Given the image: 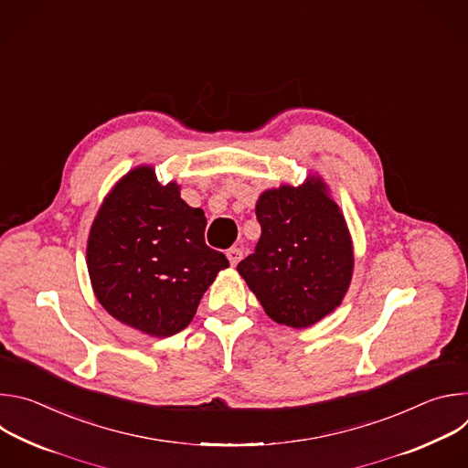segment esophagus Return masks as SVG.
I'll return each instance as SVG.
<instances>
[{
    "mask_svg": "<svg viewBox=\"0 0 468 468\" xmlns=\"http://www.w3.org/2000/svg\"><path fill=\"white\" fill-rule=\"evenodd\" d=\"M226 255H228L229 262L235 266V264L242 259V250H240V248H229V250L226 251Z\"/></svg>",
    "mask_w": 468,
    "mask_h": 468,
    "instance_id": "1",
    "label": "esophagus"
}]
</instances>
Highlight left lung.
I'll list each match as a JSON object with an SVG mask.
<instances>
[{"mask_svg":"<svg viewBox=\"0 0 468 468\" xmlns=\"http://www.w3.org/2000/svg\"><path fill=\"white\" fill-rule=\"evenodd\" d=\"M255 215L261 239L237 264L262 309L278 324L307 327L348 291L354 251L345 218L320 181L266 190Z\"/></svg>","mask_w":468,"mask_h":468,"instance_id":"left-lung-1","label":"left lung"}]
</instances>
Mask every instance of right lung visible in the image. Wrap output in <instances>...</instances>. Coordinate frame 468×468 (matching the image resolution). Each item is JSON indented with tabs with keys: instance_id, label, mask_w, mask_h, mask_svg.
<instances>
[{
	"instance_id": "add662e5",
	"label": "right lung",
	"mask_w": 468,
	"mask_h": 468,
	"mask_svg": "<svg viewBox=\"0 0 468 468\" xmlns=\"http://www.w3.org/2000/svg\"><path fill=\"white\" fill-rule=\"evenodd\" d=\"M207 218L186 206L176 183L152 168L129 172L92 224L87 262L100 303L154 337L185 329L218 271L229 264L206 244Z\"/></svg>"
}]
</instances>
